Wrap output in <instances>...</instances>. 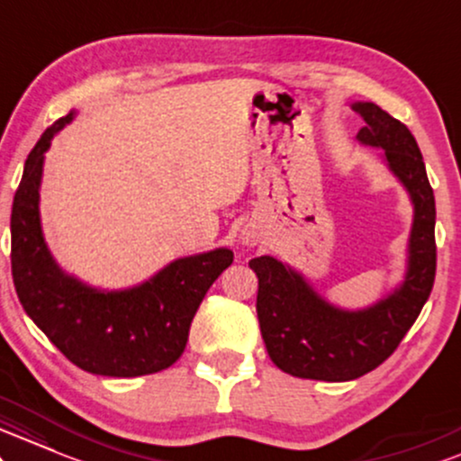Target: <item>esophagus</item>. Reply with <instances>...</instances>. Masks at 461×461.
<instances>
[{"label": "esophagus", "instance_id": "esophagus-1", "mask_svg": "<svg viewBox=\"0 0 461 461\" xmlns=\"http://www.w3.org/2000/svg\"><path fill=\"white\" fill-rule=\"evenodd\" d=\"M241 241L246 243V246H257V243L261 241V232L254 229V226H246V229L241 230Z\"/></svg>", "mask_w": 461, "mask_h": 461}]
</instances>
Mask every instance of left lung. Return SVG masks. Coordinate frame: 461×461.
<instances>
[{"instance_id": "8db88e82", "label": "left lung", "mask_w": 461, "mask_h": 461, "mask_svg": "<svg viewBox=\"0 0 461 461\" xmlns=\"http://www.w3.org/2000/svg\"><path fill=\"white\" fill-rule=\"evenodd\" d=\"M365 118L358 142L382 149L384 161L414 204L403 283L362 311H345L274 257L252 258L257 315L269 358L304 380L349 382L382 365L423 311L436 278V200L414 135L375 103H354Z\"/></svg>"}]
</instances>
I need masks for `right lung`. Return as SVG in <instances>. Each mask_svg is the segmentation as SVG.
<instances>
[{"label": "right lung", "instance_id": "add662e5", "mask_svg": "<svg viewBox=\"0 0 461 461\" xmlns=\"http://www.w3.org/2000/svg\"><path fill=\"white\" fill-rule=\"evenodd\" d=\"M75 112L41 135L27 155L10 215L13 280L19 302L47 339L79 369L107 377L164 371L181 358L189 326L209 286L232 263L229 248L176 258L124 291L92 289L53 261L41 229L45 153Z\"/></svg>", "mask_w": 461, "mask_h": 461}]
</instances>
